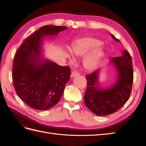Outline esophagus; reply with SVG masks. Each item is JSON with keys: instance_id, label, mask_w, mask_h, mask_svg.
<instances>
[{"instance_id": "obj_1", "label": "esophagus", "mask_w": 146, "mask_h": 146, "mask_svg": "<svg viewBox=\"0 0 146 146\" xmlns=\"http://www.w3.org/2000/svg\"><path fill=\"white\" fill-rule=\"evenodd\" d=\"M79 74V73L77 72H76V71H73V72H72V74H71V78H74V77H75L76 76H77V75H78Z\"/></svg>"}]
</instances>
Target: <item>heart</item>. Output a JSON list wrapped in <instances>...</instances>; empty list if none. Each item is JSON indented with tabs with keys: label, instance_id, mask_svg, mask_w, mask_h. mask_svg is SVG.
<instances>
[{
	"label": "heart",
	"instance_id": "obj_1",
	"mask_svg": "<svg viewBox=\"0 0 146 146\" xmlns=\"http://www.w3.org/2000/svg\"><path fill=\"white\" fill-rule=\"evenodd\" d=\"M91 50L84 58L83 65L86 70L93 71L98 67L105 55V48L102 42L95 38L86 36L75 40L70 47V52L76 56H84Z\"/></svg>",
	"mask_w": 146,
	"mask_h": 146
}]
</instances>
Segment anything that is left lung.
<instances>
[{
	"label": "left lung",
	"instance_id": "1",
	"mask_svg": "<svg viewBox=\"0 0 146 146\" xmlns=\"http://www.w3.org/2000/svg\"><path fill=\"white\" fill-rule=\"evenodd\" d=\"M111 35L115 41L120 42L112 34ZM111 62L116 67L117 77L110 87H100V70L86 75L87 88L84 96L85 104L91 112L99 116L110 115L120 110L126 103L131 93L133 73L130 54L124 50L121 56L112 58Z\"/></svg>",
	"mask_w": 146,
	"mask_h": 146
}]
</instances>
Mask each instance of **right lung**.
Returning a JSON list of instances; mask_svg holds the SVG:
<instances>
[{
    "instance_id": "right-lung-1",
    "label": "right lung",
    "mask_w": 146,
    "mask_h": 146,
    "mask_svg": "<svg viewBox=\"0 0 146 146\" xmlns=\"http://www.w3.org/2000/svg\"><path fill=\"white\" fill-rule=\"evenodd\" d=\"M66 26L46 25L26 38L16 51L13 66V82L19 98L32 108L48 110L61 99L70 78L68 66H60L42 57L44 38L56 36Z\"/></svg>"
}]
</instances>
